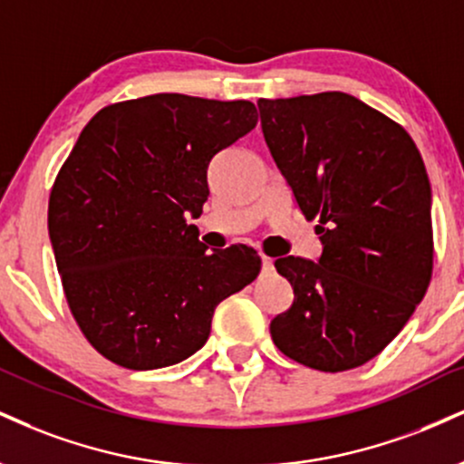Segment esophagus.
<instances>
[{"mask_svg": "<svg viewBox=\"0 0 464 464\" xmlns=\"http://www.w3.org/2000/svg\"><path fill=\"white\" fill-rule=\"evenodd\" d=\"M261 267H264V272H272L275 270V261L270 259V256H261Z\"/></svg>", "mask_w": 464, "mask_h": 464, "instance_id": "34e87169", "label": "esophagus"}]
</instances>
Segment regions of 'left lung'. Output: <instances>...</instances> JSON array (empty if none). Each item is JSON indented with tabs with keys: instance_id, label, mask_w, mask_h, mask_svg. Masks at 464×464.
I'll return each instance as SVG.
<instances>
[{
	"instance_id": "8db88e82",
	"label": "left lung",
	"mask_w": 464,
	"mask_h": 464,
	"mask_svg": "<svg viewBox=\"0 0 464 464\" xmlns=\"http://www.w3.org/2000/svg\"><path fill=\"white\" fill-rule=\"evenodd\" d=\"M261 130L306 220L317 261L281 256L294 303L270 322L276 348L320 372L381 354L432 276V189L398 122L345 92L259 99Z\"/></svg>"
}]
</instances>
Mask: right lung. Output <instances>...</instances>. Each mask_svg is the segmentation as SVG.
Segmentation results:
<instances>
[{"label":"right lung","instance_id":"right-lung-1","mask_svg":"<svg viewBox=\"0 0 464 464\" xmlns=\"http://www.w3.org/2000/svg\"><path fill=\"white\" fill-rule=\"evenodd\" d=\"M256 125L250 102L161 92L99 110L49 197V237L83 337L127 370L186 361L216 306L253 283L255 248L198 242L209 161Z\"/></svg>","mask_w":464,"mask_h":464}]
</instances>
